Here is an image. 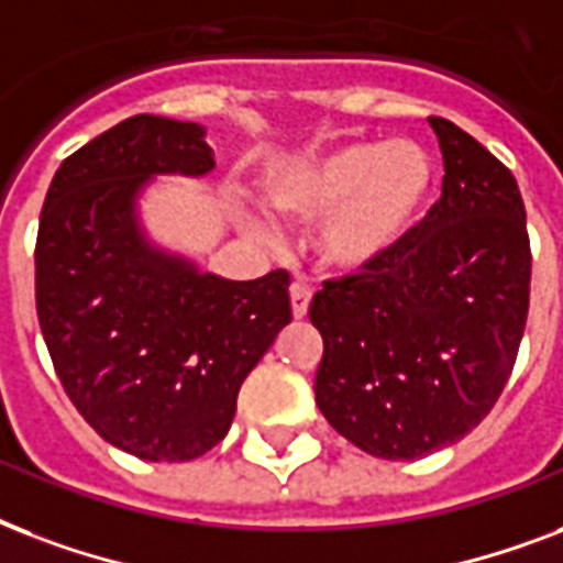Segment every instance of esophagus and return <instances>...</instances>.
Here are the masks:
<instances>
[{
    "instance_id": "esophagus-1",
    "label": "esophagus",
    "mask_w": 563,
    "mask_h": 563,
    "mask_svg": "<svg viewBox=\"0 0 563 563\" xmlns=\"http://www.w3.org/2000/svg\"><path fill=\"white\" fill-rule=\"evenodd\" d=\"M290 305H294L296 320H302L305 313H308V308H311V290H308L302 282L290 285Z\"/></svg>"
}]
</instances>
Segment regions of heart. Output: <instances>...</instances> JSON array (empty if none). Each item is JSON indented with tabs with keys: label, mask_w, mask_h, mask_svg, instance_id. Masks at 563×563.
I'll return each instance as SVG.
<instances>
[{
	"label": "heart",
	"mask_w": 563,
	"mask_h": 563,
	"mask_svg": "<svg viewBox=\"0 0 563 563\" xmlns=\"http://www.w3.org/2000/svg\"><path fill=\"white\" fill-rule=\"evenodd\" d=\"M438 190V164L413 141H355L285 161L267 173L264 194L278 213L320 222L313 252L322 267L358 276L385 267L411 241ZM267 238V222L252 220Z\"/></svg>",
	"instance_id": "obj_1"
}]
</instances>
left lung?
I'll return each mask as SVG.
<instances>
[{
	"label": "left lung",
	"instance_id": "1",
	"mask_svg": "<svg viewBox=\"0 0 563 563\" xmlns=\"http://www.w3.org/2000/svg\"><path fill=\"white\" fill-rule=\"evenodd\" d=\"M443 196L385 267L313 296L322 417L358 449L411 461L485 420L511 376L529 313L531 252L511 169L429 117Z\"/></svg>",
	"mask_w": 563,
	"mask_h": 563
}]
</instances>
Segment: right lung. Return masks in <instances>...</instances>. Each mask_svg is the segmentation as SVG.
Masks as SVG:
<instances>
[{
    "label": "right lung",
    "mask_w": 563,
    "mask_h": 563,
    "mask_svg": "<svg viewBox=\"0 0 563 563\" xmlns=\"http://www.w3.org/2000/svg\"><path fill=\"white\" fill-rule=\"evenodd\" d=\"M213 167L205 125L129 117L60 164L41 211L34 296L55 373L99 438L143 461L217 446L290 322L285 269L232 282L146 232L155 178Z\"/></svg>",
    "instance_id": "right-lung-1"
}]
</instances>
